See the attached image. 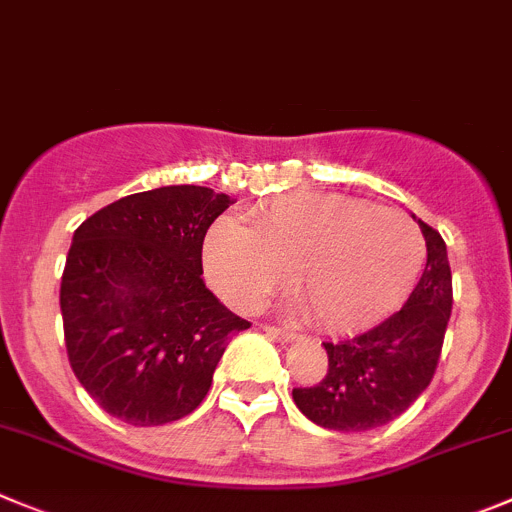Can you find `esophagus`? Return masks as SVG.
<instances>
[{"label": "esophagus", "instance_id": "1", "mask_svg": "<svg viewBox=\"0 0 512 512\" xmlns=\"http://www.w3.org/2000/svg\"><path fill=\"white\" fill-rule=\"evenodd\" d=\"M262 331H265L267 336L275 338V341H280V343H293L295 338H298V333L285 331V328H275V326H262Z\"/></svg>", "mask_w": 512, "mask_h": 512}]
</instances>
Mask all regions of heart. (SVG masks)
Masks as SVG:
<instances>
[{
  "label": "heart",
  "mask_w": 512,
  "mask_h": 512,
  "mask_svg": "<svg viewBox=\"0 0 512 512\" xmlns=\"http://www.w3.org/2000/svg\"><path fill=\"white\" fill-rule=\"evenodd\" d=\"M424 237L401 212L343 194H293L209 227L202 247L209 285L240 310L288 288L326 331L369 326L399 308L424 267Z\"/></svg>",
  "instance_id": "b5f03b06"
}]
</instances>
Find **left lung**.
Here are the masks:
<instances>
[{
  "mask_svg": "<svg viewBox=\"0 0 512 512\" xmlns=\"http://www.w3.org/2000/svg\"><path fill=\"white\" fill-rule=\"evenodd\" d=\"M417 222L427 242V267L404 308L371 331L323 343L326 379L310 389H293L295 407L318 427L336 432L384 427L407 412L432 381L452 313V272L439 232Z\"/></svg>",
  "mask_w": 512,
  "mask_h": 512,
  "instance_id": "8db88e82",
  "label": "left lung"
}]
</instances>
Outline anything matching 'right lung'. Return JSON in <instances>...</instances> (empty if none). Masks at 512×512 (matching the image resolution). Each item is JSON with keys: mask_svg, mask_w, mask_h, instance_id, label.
Here are the masks:
<instances>
[{"mask_svg": "<svg viewBox=\"0 0 512 512\" xmlns=\"http://www.w3.org/2000/svg\"><path fill=\"white\" fill-rule=\"evenodd\" d=\"M229 204L207 186H161L75 229L60 285L65 346L111 417L159 427L191 414L229 336L250 328L202 280L204 234Z\"/></svg>", "mask_w": 512, "mask_h": 512, "instance_id": "right-lung-1", "label": "right lung"}]
</instances>
